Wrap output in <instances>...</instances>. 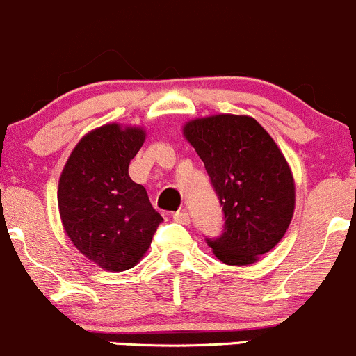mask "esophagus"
I'll return each mask as SVG.
<instances>
[{
  "label": "esophagus",
  "mask_w": 356,
  "mask_h": 356,
  "mask_svg": "<svg viewBox=\"0 0 356 356\" xmlns=\"http://www.w3.org/2000/svg\"><path fill=\"white\" fill-rule=\"evenodd\" d=\"M174 221H177V222H181V225H189L191 222V216H189V213H187V211H177V213H174Z\"/></svg>",
  "instance_id": "esophagus-1"
}]
</instances>
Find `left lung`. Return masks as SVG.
I'll list each match as a JSON object with an SVG mask.
<instances>
[{"mask_svg":"<svg viewBox=\"0 0 356 356\" xmlns=\"http://www.w3.org/2000/svg\"><path fill=\"white\" fill-rule=\"evenodd\" d=\"M182 135L204 162L225 211V233L208 240L214 257L235 267L255 264L282 240L294 216V175L282 150L247 115L189 120Z\"/></svg>","mask_w":356,"mask_h":356,"instance_id":"left-lung-1","label":"left lung"}]
</instances>
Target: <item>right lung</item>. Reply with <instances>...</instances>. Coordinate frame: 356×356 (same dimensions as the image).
I'll use <instances>...</instances> for the list:
<instances>
[{
	"label": "right lung",
	"mask_w": 356,
	"mask_h": 356,
	"mask_svg": "<svg viewBox=\"0 0 356 356\" xmlns=\"http://www.w3.org/2000/svg\"><path fill=\"white\" fill-rule=\"evenodd\" d=\"M145 130L106 123L77 142L58 179L57 202L69 240L97 267L123 272L135 267L162 216L145 187L128 174L145 142Z\"/></svg>",
	"instance_id": "1"
}]
</instances>
